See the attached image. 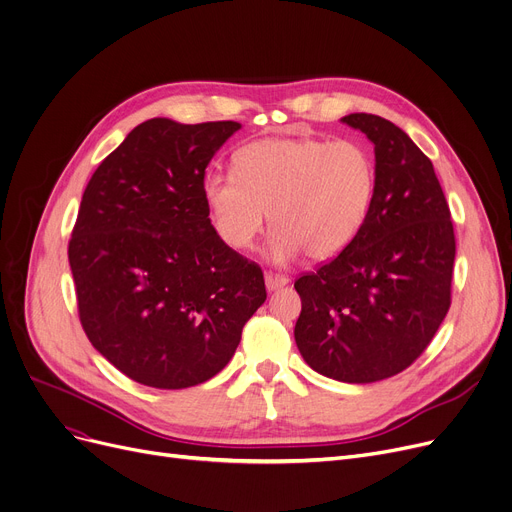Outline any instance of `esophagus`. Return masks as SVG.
I'll return each mask as SVG.
<instances>
[{
  "mask_svg": "<svg viewBox=\"0 0 512 512\" xmlns=\"http://www.w3.org/2000/svg\"><path fill=\"white\" fill-rule=\"evenodd\" d=\"M288 284V278L282 274H274V272H265V286L267 290H278L282 286Z\"/></svg>",
  "mask_w": 512,
  "mask_h": 512,
  "instance_id": "1",
  "label": "esophagus"
}]
</instances>
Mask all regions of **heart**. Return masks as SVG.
Listing matches in <instances>:
<instances>
[{
	"label": "heart",
	"mask_w": 512,
	"mask_h": 512,
	"mask_svg": "<svg viewBox=\"0 0 512 512\" xmlns=\"http://www.w3.org/2000/svg\"><path fill=\"white\" fill-rule=\"evenodd\" d=\"M378 191V164L357 139H261L236 153V172L215 170L203 197L215 230L247 249L270 209V255L278 263L303 251L328 261L361 234Z\"/></svg>",
	"instance_id": "b5f03b06"
}]
</instances>
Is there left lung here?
<instances>
[{"label":"left lung","instance_id":"left-lung-1","mask_svg":"<svg viewBox=\"0 0 512 512\" xmlns=\"http://www.w3.org/2000/svg\"><path fill=\"white\" fill-rule=\"evenodd\" d=\"M342 122L373 143L378 191L353 245L294 282L303 305L294 340L317 373L371 384L405 371L436 336L456 240L432 161L409 134L373 114Z\"/></svg>","mask_w":512,"mask_h":512}]
</instances>
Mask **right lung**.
<instances>
[{
    "label": "right lung",
    "mask_w": 512,
    "mask_h": 512,
    "mask_svg": "<svg viewBox=\"0 0 512 512\" xmlns=\"http://www.w3.org/2000/svg\"><path fill=\"white\" fill-rule=\"evenodd\" d=\"M238 122L153 118L91 176L68 245L78 317L130 380L161 390L207 382L263 305V272L215 232L205 168Z\"/></svg>",
    "instance_id": "obj_1"
}]
</instances>
